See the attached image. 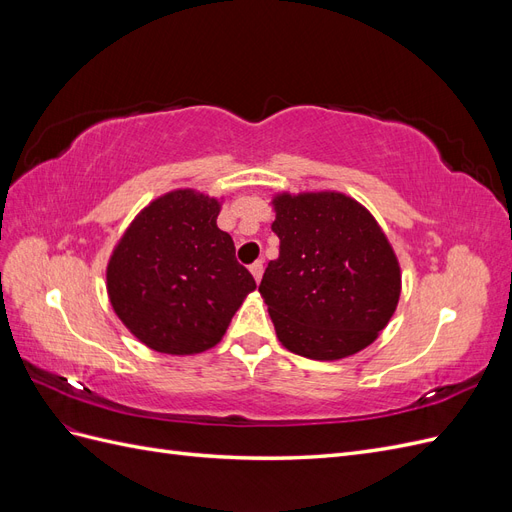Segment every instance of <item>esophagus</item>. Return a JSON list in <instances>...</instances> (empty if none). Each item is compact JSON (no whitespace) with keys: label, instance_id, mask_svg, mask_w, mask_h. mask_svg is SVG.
Wrapping results in <instances>:
<instances>
[{"label":"esophagus","instance_id":"34e87169","mask_svg":"<svg viewBox=\"0 0 512 512\" xmlns=\"http://www.w3.org/2000/svg\"><path fill=\"white\" fill-rule=\"evenodd\" d=\"M262 269H265V267H262V260H256L254 265H250V271H252V275H254V280H256V282H260V277H262Z\"/></svg>","mask_w":512,"mask_h":512}]
</instances>
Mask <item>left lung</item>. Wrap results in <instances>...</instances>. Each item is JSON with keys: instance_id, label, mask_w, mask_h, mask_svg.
Returning <instances> with one entry per match:
<instances>
[{"instance_id": "left-lung-1", "label": "left lung", "mask_w": 512, "mask_h": 512, "mask_svg": "<svg viewBox=\"0 0 512 512\" xmlns=\"http://www.w3.org/2000/svg\"><path fill=\"white\" fill-rule=\"evenodd\" d=\"M280 256L260 294L282 346L314 361L367 348L389 324L401 292L393 247L361 203L339 192L277 194Z\"/></svg>"}]
</instances>
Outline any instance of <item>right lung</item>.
<instances>
[{"label":"right lung","instance_id":"obj_1","mask_svg":"<svg viewBox=\"0 0 512 512\" xmlns=\"http://www.w3.org/2000/svg\"><path fill=\"white\" fill-rule=\"evenodd\" d=\"M218 198L175 190L149 203L115 245L106 267L108 299L145 346L164 354L213 348L247 292L252 273L215 220Z\"/></svg>","mask_w":512,"mask_h":512}]
</instances>
